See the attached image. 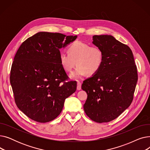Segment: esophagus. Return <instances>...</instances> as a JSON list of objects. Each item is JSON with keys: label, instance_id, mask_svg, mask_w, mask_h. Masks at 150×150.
<instances>
[{"label": "esophagus", "instance_id": "esophagus-1", "mask_svg": "<svg viewBox=\"0 0 150 150\" xmlns=\"http://www.w3.org/2000/svg\"><path fill=\"white\" fill-rule=\"evenodd\" d=\"M76 89H77L78 91H80L81 89V83L79 81L77 82V88H76Z\"/></svg>", "mask_w": 150, "mask_h": 150}]
</instances>
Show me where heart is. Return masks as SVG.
I'll return each instance as SVG.
<instances>
[{
  "instance_id": "1",
  "label": "heart",
  "mask_w": 150,
  "mask_h": 150,
  "mask_svg": "<svg viewBox=\"0 0 150 150\" xmlns=\"http://www.w3.org/2000/svg\"><path fill=\"white\" fill-rule=\"evenodd\" d=\"M68 53L61 52L59 62L66 72H70L76 64L77 67L70 75L72 79H79L87 74H96L103 66L104 52L98 46H91L81 41H76L67 49Z\"/></svg>"
}]
</instances>
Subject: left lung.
<instances>
[{"instance_id":"1","label":"left lung","mask_w":150,"mask_h":150,"mask_svg":"<svg viewBox=\"0 0 150 150\" xmlns=\"http://www.w3.org/2000/svg\"><path fill=\"white\" fill-rule=\"evenodd\" d=\"M92 40L103 50L104 61L98 72L82 84L88 94L83 108L92 120L109 122L130 106L138 79L137 67L129 47L114 36L94 35Z\"/></svg>"}]
</instances>
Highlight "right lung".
<instances>
[{
	"label": "right lung",
	"mask_w": 150,
	"mask_h": 150,
	"mask_svg": "<svg viewBox=\"0 0 150 150\" xmlns=\"http://www.w3.org/2000/svg\"><path fill=\"white\" fill-rule=\"evenodd\" d=\"M77 36L40 31L23 42L16 53L10 83L16 104L30 119L46 123L61 112L65 100L76 91L59 59V50Z\"/></svg>",
	"instance_id": "obj_1"
}]
</instances>
